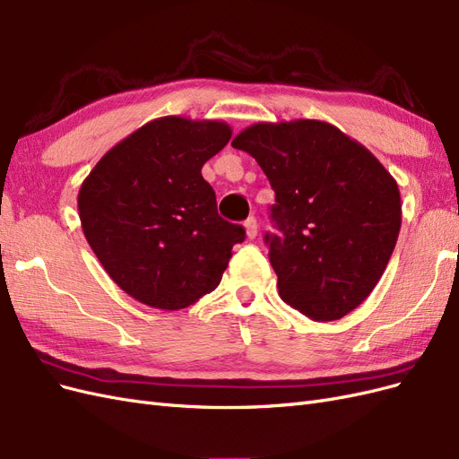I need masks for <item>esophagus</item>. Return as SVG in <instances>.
Returning <instances> with one entry per match:
<instances>
[{
	"mask_svg": "<svg viewBox=\"0 0 459 459\" xmlns=\"http://www.w3.org/2000/svg\"><path fill=\"white\" fill-rule=\"evenodd\" d=\"M245 230H247V238L248 239H255L258 235V224H256V218H248L245 221Z\"/></svg>",
	"mask_w": 459,
	"mask_h": 459,
	"instance_id": "1",
	"label": "esophagus"
}]
</instances>
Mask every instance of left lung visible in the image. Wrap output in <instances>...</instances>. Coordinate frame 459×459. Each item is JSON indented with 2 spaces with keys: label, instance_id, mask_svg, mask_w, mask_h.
<instances>
[{
  "label": "left lung",
  "instance_id": "8db88e82",
  "mask_svg": "<svg viewBox=\"0 0 459 459\" xmlns=\"http://www.w3.org/2000/svg\"><path fill=\"white\" fill-rule=\"evenodd\" d=\"M275 191L266 233L280 297L314 322L341 319L381 280L402 224L396 179L322 120L256 122L233 137Z\"/></svg>",
  "mask_w": 459,
  "mask_h": 459
}]
</instances>
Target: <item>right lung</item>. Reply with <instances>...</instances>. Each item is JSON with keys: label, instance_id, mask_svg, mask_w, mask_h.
Wrapping results in <instances>:
<instances>
[{"label": "right lung", "instance_id": "obj_1", "mask_svg": "<svg viewBox=\"0 0 459 459\" xmlns=\"http://www.w3.org/2000/svg\"><path fill=\"white\" fill-rule=\"evenodd\" d=\"M220 120L162 117L108 149L78 191L82 231L113 281L151 308L212 293L245 230L218 216L203 164L226 147Z\"/></svg>", "mask_w": 459, "mask_h": 459}]
</instances>
